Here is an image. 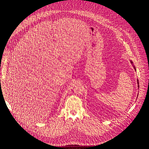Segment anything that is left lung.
Wrapping results in <instances>:
<instances>
[{
	"label": "left lung",
	"instance_id": "8db88e82",
	"mask_svg": "<svg viewBox=\"0 0 149 149\" xmlns=\"http://www.w3.org/2000/svg\"><path fill=\"white\" fill-rule=\"evenodd\" d=\"M130 63H131V64L133 65V67H134V70L136 71V67H135V66L133 65V62H132V61H131V60H130ZM137 84H138V88H139V80L138 79H137Z\"/></svg>",
	"mask_w": 149,
	"mask_h": 149
}]
</instances>
